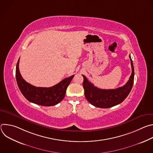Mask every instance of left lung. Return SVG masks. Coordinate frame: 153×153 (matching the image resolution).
Segmentation results:
<instances>
[{
	"instance_id": "left-lung-1",
	"label": "left lung",
	"mask_w": 153,
	"mask_h": 153,
	"mask_svg": "<svg viewBox=\"0 0 153 153\" xmlns=\"http://www.w3.org/2000/svg\"><path fill=\"white\" fill-rule=\"evenodd\" d=\"M129 57L132 68L131 74L125 85L116 89L102 90L98 88L90 82L84 75H82L85 96L91 105L101 108H111L122 103L126 98L132 89L134 77L133 60L130 55Z\"/></svg>"
}]
</instances>
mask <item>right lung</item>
Listing matches in <instances>:
<instances>
[{
  "label": "right lung",
  "instance_id": "add662e5",
  "mask_svg": "<svg viewBox=\"0 0 153 153\" xmlns=\"http://www.w3.org/2000/svg\"><path fill=\"white\" fill-rule=\"evenodd\" d=\"M19 59L16 65V81L20 91L28 101L39 105L50 106L57 105L63 99L67 87L74 75L64 79L51 87H36L27 82L22 77L19 68Z\"/></svg>",
  "mask_w": 153,
  "mask_h": 153
}]
</instances>
